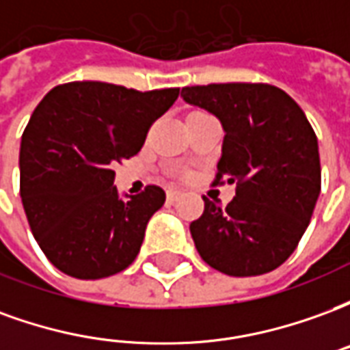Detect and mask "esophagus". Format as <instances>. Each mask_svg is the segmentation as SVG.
<instances>
[{
    "mask_svg": "<svg viewBox=\"0 0 350 350\" xmlns=\"http://www.w3.org/2000/svg\"><path fill=\"white\" fill-rule=\"evenodd\" d=\"M178 197H180V191H176V189H168L167 191V200H168V202H174V200H178Z\"/></svg>",
    "mask_w": 350,
    "mask_h": 350,
    "instance_id": "34e87169",
    "label": "esophagus"
}]
</instances>
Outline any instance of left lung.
Instances as JSON below:
<instances>
[{
	"instance_id": "1",
	"label": "left lung",
	"mask_w": 350,
	"mask_h": 350,
	"mask_svg": "<svg viewBox=\"0 0 350 350\" xmlns=\"http://www.w3.org/2000/svg\"><path fill=\"white\" fill-rule=\"evenodd\" d=\"M182 97L221 122L215 183H236L225 208L204 197V213L191 223L198 255L234 278L275 270L296 250L321 193L315 131L293 97L270 84L183 88Z\"/></svg>"
}]
</instances>
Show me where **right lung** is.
Here are the masks:
<instances>
[{
  "instance_id": "add662e5",
  "label": "right lung",
  "mask_w": 350,
  "mask_h": 350,
  "mask_svg": "<svg viewBox=\"0 0 350 350\" xmlns=\"http://www.w3.org/2000/svg\"><path fill=\"white\" fill-rule=\"evenodd\" d=\"M178 95L180 88L137 92L88 80L56 86L37 105L20 144V197L57 270L100 279L137 258L165 191L148 185L122 197L114 167L140 152Z\"/></svg>"
}]
</instances>
